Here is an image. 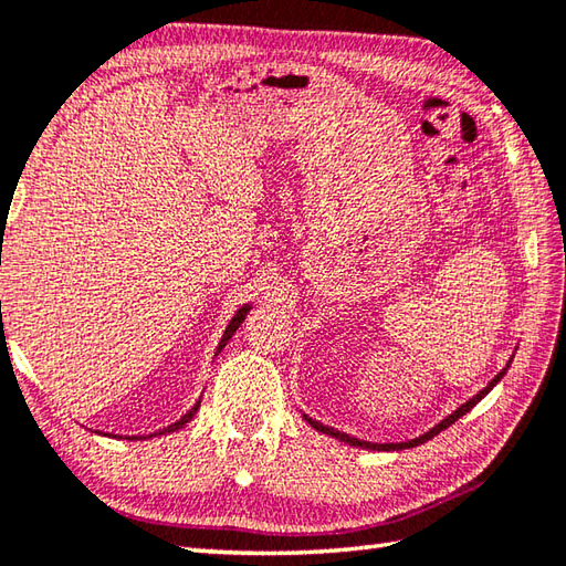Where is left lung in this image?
Returning a JSON list of instances; mask_svg holds the SVG:
<instances>
[{"label":"left lung","mask_w":566,"mask_h":566,"mask_svg":"<svg viewBox=\"0 0 566 566\" xmlns=\"http://www.w3.org/2000/svg\"><path fill=\"white\" fill-rule=\"evenodd\" d=\"M517 350V348H515ZM513 358H515V353L511 356V360H507V365L505 368L495 375V378L483 387L481 392H475L469 402H463L461 407H457L453 409L451 415H447L444 419H441L439 424H434L431 427L429 431H424V434H419V437H415V439H409V441H395V444H373V441H363V439H356V437H350V434H346V431H336L334 427H326V424H321V422H316V419H312L308 415H302L308 424H312L316 431H321V434H326V437H331V439H338V441H343V444H348V447H356V449H368V451H402V449H412V447H419V444H424V441H429V439H434L439 431H444L447 427H451L453 422H457V419H461L463 415L467 412H471V409L479 405L485 395H489L493 387L503 380V375L507 373V368H511V363H513Z\"/></svg>","instance_id":"8db88e82"}]
</instances>
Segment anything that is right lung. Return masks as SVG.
Instances as JSON below:
<instances>
[{"label": "right lung", "mask_w": 566, "mask_h": 566, "mask_svg": "<svg viewBox=\"0 0 566 566\" xmlns=\"http://www.w3.org/2000/svg\"><path fill=\"white\" fill-rule=\"evenodd\" d=\"M252 308V304H242L235 314H232V318L228 321V326H226V331H223V336H220V343H218V348H216V358L220 356V350H223L226 346H228V340L235 336V331L240 328V324L242 321H245V316H248V312ZM198 407H201V400H198L191 409H188V412L179 419V422H174V424H169V427H164V429H159V431H154V434H139V437H125V439H129V441H142V439H151V437H164V434H174V431H179V429H184L188 422H191V419L196 417V412H198ZM117 437V434H115ZM122 439V437H119Z\"/></svg>", "instance_id": "right-lung-1"}]
</instances>
